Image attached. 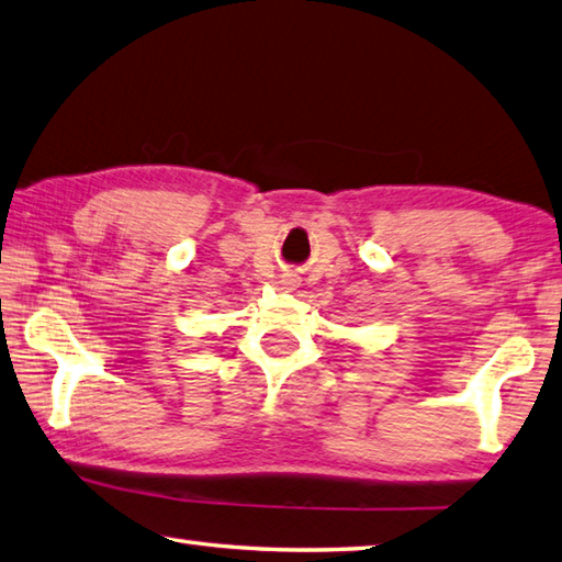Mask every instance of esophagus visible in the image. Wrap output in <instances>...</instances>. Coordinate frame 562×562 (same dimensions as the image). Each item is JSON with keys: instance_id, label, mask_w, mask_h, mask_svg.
<instances>
[{"instance_id": "obj_1", "label": "esophagus", "mask_w": 562, "mask_h": 562, "mask_svg": "<svg viewBox=\"0 0 562 562\" xmlns=\"http://www.w3.org/2000/svg\"><path fill=\"white\" fill-rule=\"evenodd\" d=\"M284 282H288V284H292V282H290V280H284Z\"/></svg>"}]
</instances>
